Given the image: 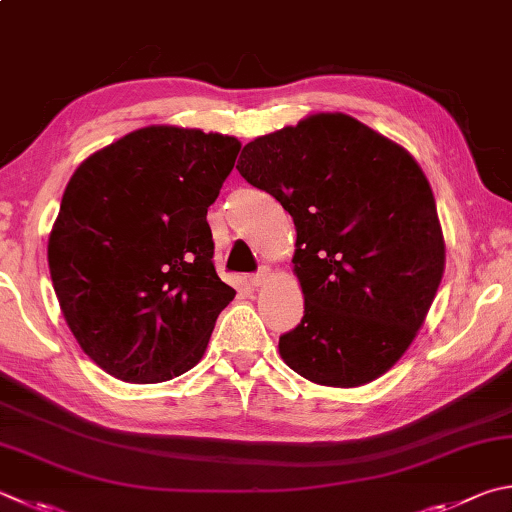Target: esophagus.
<instances>
[{
    "label": "esophagus",
    "instance_id": "1",
    "mask_svg": "<svg viewBox=\"0 0 512 512\" xmlns=\"http://www.w3.org/2000/svg\"><path fill=\"white\" fill-rule=\"evenodd\" d=\"M271 275H273L271 268L262 266L253 277H250V284H253V286H264L268 280H271Z\"/></svg>",
    "mask_w": 512,
    "mask_h": 512
}]
</instances>
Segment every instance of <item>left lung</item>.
<instances>
[{"mask_svg":"<svg viewBox=\"0 0 512 512\" xmlns=\"http://www.w3.org/2000/svg\"><path fill=\"white\" fill-rule=\"evenodd\" d=\"M237 170L273 194L297 230L304 318L280 336L286 365L329 387L385 374L443 277V232L421 167L360 120L318 114L255 138Z\"/></svg>","mask_w":512,"mask_h":512,"instance_id":"1","label":"left lung"}]
</instances>
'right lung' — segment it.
Instances as JSON below:
<instances>
[{
  "mask_svg": "<svg viewBox=\"0 0 512 512\" xmlns=\"http://www.w3.org/2000/svg\"><path fill=\"white\" fill-rule=\"evenodd\" d=\"M239 147L156 125L73 172L49 237L51 280L71 333L114 378L163 383L206 351L235 297L215 271L206 215Z\"/></svg>",
  "mask_w": 512,
  "mask_h": 512,
  "instance_id": "obj_1",
  "label": "right lung"
}]
</instances>
